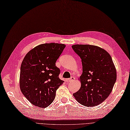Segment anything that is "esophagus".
<instances>
[{
  "mask_svg": "<svg viewBox=\"0 0 130 130\" xmlns=\"http://www.w3.org/2000/svg\"><path fill=\"white\" fill-rule=\"evenodd\" d=\"M75 79V78L74 77H71L69 79V82H71L73 81V80H74Z\"/></svg>",
  "mask_w": 130,
  "mask_h": 130,
  "instance_id": "obj_1",
  "label": "esophagus"
}]
</instances>
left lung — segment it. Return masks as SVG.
<instances>
[{
	"mask_svg": "<svg viewBox=\"0 0 130 130\" xmlns=\"http://www.w3.org/2000/svg\"><path fill=\"white\" fill-rule=\"evenodd\" d=\"M72 48L81 59L83 70L81 87L73 95L83 105H99L109 96L117 78L112 59L106 51L96 46L75 44Z\"/></svg>",
	"mask_w": 130,
	"mask_h": 130,
	"instance_id": "left-lung-1",
	"label": "left lung"
}]
</instances>
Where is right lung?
<instances>
[{"mask_svg":"<svg viewBox=\"0 0 130 130\" xmlns=\"http://www.w3.org/2000/svg\"><path fill=\"white\" fill-rule=\"evenodd\" d=\"M65 47L55 43L40 44L24 57L20 67V87L33 105L46 108L54 100L56 91L63 83L55 63Z\"/></svg>","mask_w":130,"mask_h":130,"instance_id":"obj_1","label":"right lung"}]
</instances>
